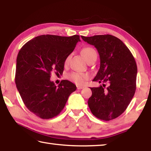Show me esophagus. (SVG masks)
Wrapping results in <instances>:
<instances>
[{
	"label": "esophagus",
	"instance_id": "1",
	"mask_svg": "<svg viewBox=\"0 0 151 151\" xmlns=\"http://www.w3.org/2000/svg\"><path fill=\"white\" fill-rule=\"evenodd\" d=\"M77 87V89H78V90H81V89H83L84 88V86H76Z\"/></svg>",
	"mask_w": 151,
	"mask_h": 151
}]
</instances>
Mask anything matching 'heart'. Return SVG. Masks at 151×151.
I'll use <instances>...</instances> for the list:
<instances>
[{"label": "heart", "instance_id": "1", "mask_svg": "<svg viewBox=\"0 0 151 151\" xmlns=\"http://www.w3.org/2000/svg\"><path fill=\"white\" fill-rule=\"evenodd\" d=\"M81 53H82V55L83 56V57L85 58V60H86L89 57H91V56L93 54H94V53H96V52L93 48L85 47L83 48V50L81 51ZM68 60H69V57H66L65 63H67ZM68 78L69 80L76 83V85H83L85 84V81L89 78V75L88 74H85V73H79L73 72V73H70L69 75H68Z\"/></svg>", "mask_w": 151, "mask_h": 151}]
</instances>
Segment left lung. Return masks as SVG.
<instances>
[{
	"instance_id": "8db88e82",
	"label": "left lung",
	"mask_w": 151,
	"mask_h": 151,
	"mask_svg": "<svg viewBox=\"0 0 151 151\" xmlns=\"http://www.w3.org/2000/svg\"><path fill=\"white\" fill-rule=\"evenodd\" d=\"M100 57V68L93 81L108 84L91 88L88 104L91 112L103 121L116 119L124 112L136 91L137 66L131 51L121 40L111 35L86 37Z\"/></svg>"
}]
</instances>
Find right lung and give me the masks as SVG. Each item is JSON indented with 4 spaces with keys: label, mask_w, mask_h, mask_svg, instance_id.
Returning <instances> with one entry per match:
<instances>
[{
    "label": "right lung",
    "mask_w": 151,
    "mask_h": 151,
    "mask_svg": "<svg viewBox=\"0 0 151 151\" xmlns=\"http://www.w3.org/2000/svg\"><path fill=\"white\" fill-rule=\"evenodd\" d=\"M81 41L78 35H40L27 42L17 58L15 83L25 106L42 119L57 116L76 86L63 80L57 86L51 73L63 74L65 61Z\"/></svg>",
    "instance_id": "right-lung-1"
}]
</instances>
